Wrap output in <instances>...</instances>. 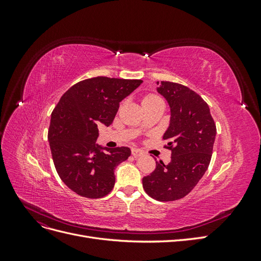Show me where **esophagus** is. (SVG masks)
<instances>
[{
    "mask_svg": "<svg viewBox=\"0 0 261 261\" xmlns=\"http://www.w3.org/2000/svg\"><path fill=\"white\" fill-rule=\"evenodd\" d=\"M132 154L134 156H140L144 154V151H141V150H139V149H132Z\"/></svg>",
    "mask_w": 261,
    "mask_h": 261,
    "instance_id": "esophagus-1",
    "label": "esophagus"
}]
</instances>
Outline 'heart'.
<instances>
[{"instance_id": "b5f03b06", "label": "heart", "mask_w": 261, "mask_h": 261, "mask_svg": "<svg viewBox=\"0 0 261 261\" xmlns=\"http://www.w3.org/2000/svg\"><path fill=\"white\" fill-rule=\"evenodd\" d=\"M158 100H161L158 96H154V94H149V96L145 97L143 103H148V102H153V101H158Z\"/></svg>"}]
</instances>
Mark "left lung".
I'll use <instances>...</instances> for the list:
<instances>
[{
    "mask_svg": "<svg viewBox=\"0 0 261 261\" xmlns=\"http://www.w3.org/2000/svg\"><path fill=\"white\" fill-rule=\"evenodd\" d=\"M159 84V83H158ZM158 92L171 109L170 126L164 133L171 162H156L150 175L143 178L145 192L159 201L183 198L206 173L212 155L217 127L204 100L188 87L161 82Z\"/></svg>",
    "mask_w": 261,
    "mask_h": 261,
    "instance_id": "8db88e82",
    "label": "left lung"
}]
</instances>
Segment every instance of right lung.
<instances>
[{
	"instance_id": "obj_1",
	"label": "right lung",
	"mask_w": 261,
	"mask_h": 261,
	"mask_svg": "<svg viewBox=\"0 0 261 261\" xmlns=\"http://www.w3.org/2000/svg\"><path fill=\"white\" fill-rule=\"evenodd\" d=\"M141 83L89 78L70 87L54 108L48 133L54 167L64 184L80 196L97 199L113 189L114 170L128 159L130 149L97 145L98 125H111L120 102Z\"/></svg>"
}]
</instances>
